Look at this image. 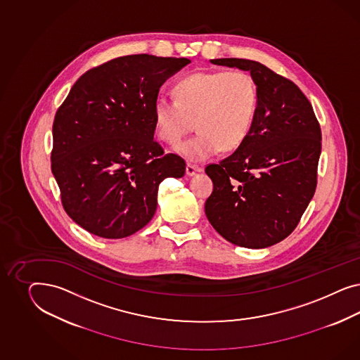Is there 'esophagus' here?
I'll return each instance as SVG.
<instances>
[{"label":"esophagus","instance_id":"1","mask_svg":"<svg viewBox=\"0 0 360 360\" xmlns=\"http://www.w3.org/2000/svg\"><path fill=\"white\" fill-rule=\"evenodd\" d=\"M199 172H202V169L199 166H196V165L187 164V166H186V174L190 175V176L199 173Z\"/></svg>","mask_w":360,"mask_h":360}]
</instances>
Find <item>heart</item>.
<instances>
[{
  "instance_id": "1",
  "label": "heart",
  "mask_w": 360,
  "mask_h": 360,
  "mask_svg": "<svg viewBox=\"0 0 360 360\" xmlns=\"http://www.w3.org/2000/svg\"><path fill=\"white\" fill-rule=\"evenodd\" d=\"M175 98H158L153 107L157 136L178 143L188 131L199 133L178 152L191 161H205L221 149H238L251 131L259 107V89L247 71L195 72L179 79Z\"/></svg>"
}]
</instances>
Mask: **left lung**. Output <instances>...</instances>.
I'll return each mask as SVG.
<instances>
[{"mask_svg":"<svg viewBox=\"0 0 360 360\" xmlns=\"http://www.w3.org/2000/svg\"><path fill=\"white\" fill-rule=\"evenodd\" d=\"M210 62L250 71L259 107L245 141L206 167L214 190L205 211L229 243L266 248L295 231L316 193L321 127L302 91L266 65L238 58Z\"/></svg>","mask_w":360,"mask_h":360,"instance_id":"obj_1","label":"left lung"}]
</instances>
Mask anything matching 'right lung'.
Instances as JSON below:
<instances>
[{"label": "right lung", "instance_id": "1", "mask_svg": "<svg viewBox=\"0 0 360 360\" xmlns=\"http://www.w3.org/2000/svg\"><path fill=\"white\" fill-rule=\"evenodd\" d=\"M187 58L120 56L77 79L53 124L51 172L67 215L82 229L121 239L143 229L158 186L185 175V160L154 140L153 107Z\"/></svg>", "mask_w": 360, "mask_h": 360}]
</instances>
